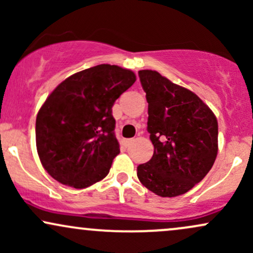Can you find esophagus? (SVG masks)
Here are the masks:
<instances>
[{"label":"esophagus","mask_w":253,"mask_h":253,"mask_svg":"<svg viewBox=\"0 0 253 253\" xmlns=\"http://www.w3.org/2000/svg\"><path fill=\"white\" fill-rule=\"evenodd\" d=\"M132 143V139H121V145H123L124 147H127L129 146V144Z\"/></svg>","instance_id":"obj_1"}]
</instances>
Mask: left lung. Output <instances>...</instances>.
<instances>
[{
	"label": "left lung",
	"mask_w": 253,
	"mask_h": 253,
	"mask_svg": "<svg viewBox=\"0 0 253 253\" xmlns=\"http://www.w3.org/2000/svg\"><path fill=\"white\" fill-rule=\"evenodd\" d=\"M138 75L149 103L147 132L155 151L136 168V175L157 195H182L201 182L215 162L216 118L193 91L157 71Z\"/></svg>",
	"instance_id": "left-lung-1"
}]
</instances>
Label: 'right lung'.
<instances>
[{"label":"right lung","mask_w":253,"mask_h":253,"mask_svg":"<svg viewBox=\"0 0 253 253\" xmlns=\"http://www.w3.org/2000/svg\"><path fill=\"white\" fill-rule=\"evenodd\" d=\"M134 72L101 64L63 81L38 113L37 150L58 182L82 189L108 175L120 153L112 108Z\"/></svg>","instance_id":"add662e5"}]
</instances>
